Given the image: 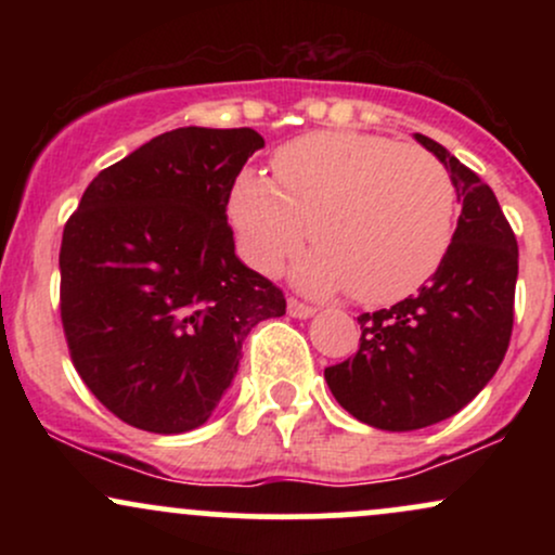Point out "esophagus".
I'll list each match as a JSON object with an SVG mask.
<instances>
[{
  "instance_id": "esophagus-1",
  "label": "esophagus",
  "mask_w": 555,
  "mask_h": 555,
  "mask_svg": "<svg viewBox=\"0 0 555 555\" xmlns=\"http://www.w3.org/2000/svg\"><path fill=\"white\" fill-rule=\"evenodd\" d=\"M286 310H289L292 318H313L315 315V308H310V305H305V302H297V299H289V302H286Z\"/></svg>"
}]
</instances>
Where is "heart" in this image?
<instances>
[{
    "mask_svg": "<svg viewBox=\"0 0 555 555\" xmlns=\"http://www.w3.org/2000/svg\"><path fill=\"white\" fill-rule=\"evenodd\" d=\"M273 185L242 171L229 195V221L245 258L273 271L302 245L295 266L308 292H349L386 305L420 289L454 237V184L436 156L415 145L354 130L313 132L271 162Z\"/></svg>",
    "mask_w": 555,
    "mask_h": 555,
    "instance_id": "obj_1",
    "label": "heart"
}]
</instances>
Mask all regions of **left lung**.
Masks as SVG:
<instances>
[{"instance_id":"left-lung-1","label":"left lung","mask_w":555,"mask_h":555,"mask_svg":"<svg viewBox=\"0 0 555 555\" xmlns=\"http://www.w3.org/2000/svg\"><path fill=\"white\" fill-rule=\"evenodd\" d=\"M415 140L449 171L462 206L438 271L388 310L362 313L360 347L326 367L344 410L371 428H428L467 406L499 371L512 339L517 237L493 190L436 140Z\"/></svg>"}]
</instances>
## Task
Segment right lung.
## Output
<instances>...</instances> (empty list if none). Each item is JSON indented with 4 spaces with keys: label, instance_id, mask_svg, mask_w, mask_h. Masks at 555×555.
Returning <instances> with one entry per match:
<instances>
[{
    "label": "right lung",
    "instance_id": "right-lung-1",
    "mask_svg": "<svg viewBox=\"0 0 555 555\" xmlns=\"http://www.w3.org/2000/svg\"><path fill=\"white\" fill-rule=\"evenodd\" d=\"M263 149L250 127L164 132L88 184L62 234V326L75 371L132 428H201L242 341L286 299L234 256L227 203Z\"/></svg>",
    "mask_w": 555,
    "mask_h": 555
}]
</instances>
